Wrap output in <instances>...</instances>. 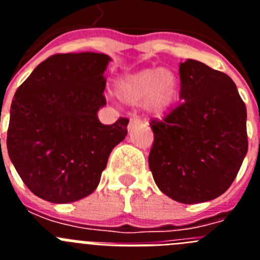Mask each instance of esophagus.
Wrapping results in <instances>:
<instances>
[{
    "instance_id": "1",
    "label": "esophagus",
    "mask_w": 260,
    "mask_h": 260,
    "mask_svg": "<svg viewBox=\"0 0 260 260\" xmlns=\"http://www.w3.org/2000/svg\"><path fill=\"white\" fill-rule=\"evenodd\" d=\"M141 122H142V119L138 116H133L132 118H130V123H132V125H137V123H141Z\"/></svg>"
}]
</instances>
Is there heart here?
<instances>
[{
  "instance_id": "heart-1",
  "label": "heart",
  "mask_w": 260,
  "mask_h": 260,
  "mask_svg": "<svg viewBox=\"0 0 260 260\" xmlns=\"http://www.w3.org/2000/svg\"><path fill=\"white\" fill-rule=\"evenodd\" d=\"M116 95L126 104L143 102L150 113L161 116L176 102L178 82L172 71L146 69L117 80Z\"/></svg>"
}]
</instances>
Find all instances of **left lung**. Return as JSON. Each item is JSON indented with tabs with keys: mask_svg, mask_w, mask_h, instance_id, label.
Returning <instances> with one entry per match:
<instances>
[{
	"mask_svg": "<svg viewBox=\"0 0 260 260\" xmlns=\"http://www.w3.org/2000/svg\"><path fill=\"white\" fill-rule=\"evenodd\" d=\"M180 105L151 119L148 164L165 195L185 204L231 187L247 152L246 105L231 77L195 59L180 65Z\"/></svg>",
	"mask_w": 260,
	"mask_h": 260,
	"instance_id": "obj_1",
	"label": "left lung"
}]
</instances>
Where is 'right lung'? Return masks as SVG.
<instances>
[{
    "mask_svg": "<svg viewBox=\"0 0 260 260\" xmlns=\"http://www.w3.org/2000/svg\"><path fill=\"white\" fill-rule=\"evenodd\" d=\"M102 53H58L31 73L14 95L8 152L22 181L39 198L70 203L98 187L108 157L125 139L128 119L103 125L107 104ZM1 141V139H0Z\"/></svg>",
    "mask_w": 260,
    "mask_h": 260,
    "instance_id": "1",
    "label": "right lung"
}]
</instances>
